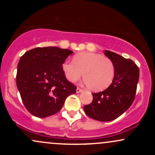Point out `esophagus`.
Masks as SVG:
<instances>
[{"label": "esophagus", "mask_w": 155, "mask_h": 155, "mask_svg": "<svg viewBox=\"0 0 155 155\" xmlns=\"http://www.w3.org/2000/svg\"><path fill=\"white\" fill-rule=\"evenodd\" d=\"M76 93H81V92H83V90H81V89H80L79 87L76 88Z\"/></svg>", "instance_id": "1"}]
</instances>
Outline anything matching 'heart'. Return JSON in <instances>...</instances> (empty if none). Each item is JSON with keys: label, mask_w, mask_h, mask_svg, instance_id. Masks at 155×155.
Returning <instances> with one entry per match:
<instances>
[{"label": "heart", "mask_w": 155, "mask_h": 155, "mask_svg": "<svg viewBox=\"0 0 155 155\" xmlns=\"http://www.w3.org/2000/svg\"><path fill=\"white\" fill-rule=\"evenodd\" d=\"M62 68L65 77L71 82L81 79L92 91H101L112 83L115 68L109 58L92 52H80L74 57L73 62L65 61Z\"/></svg>", "instance_id": "1"}]
</instances>
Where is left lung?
Segmentation results:
<instances>
[{"label":"left lung","mask_w":155,"mask_h":155,"mask_svg":"<svg viewBox=\"0 0 155 155\" xmlns=\"http://www.w3.org/2000/svg\"><path fill=\"white\" fill-rule=\"evenodd\" d=\"M104 54L114 65V78L106 90L92 93L93 100L84 106V110L93 120L109 122L122 115L132 105L139 79V69L133 60L113 51L105 50Z\"/></svg>","instance_id":"1"}]
</instances>
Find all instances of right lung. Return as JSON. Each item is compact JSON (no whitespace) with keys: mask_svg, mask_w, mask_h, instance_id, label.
<instances>
[{"mask_svg":"<svg viewBox=\"0 0 155 155\" xmlns=\"http://www.w3.org/2000/svg\"><path fill=\"white\" fill-rule=\"evenodd\" d=\"M73 51L59 47H37L21 57L17 87L30 113L44 118L58 113L76 87L66 79L62 65Z\"/></svg>","mask_w":155,"mask_h":155,"instance_id":"1","label":"right lung"}]
</instances>
